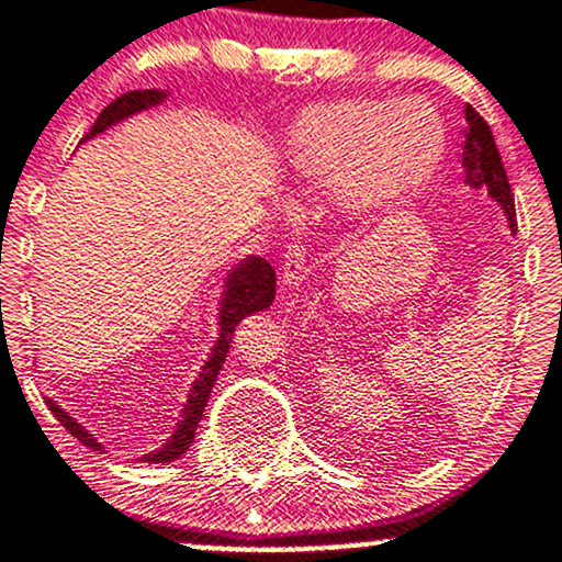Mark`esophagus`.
I'll use <instances>...</instances> for the list:
<instances>
[{"instance_id":"obj_1","label":"esophagus","mask_w":562,"mask_h":562,"mask_svg":"<svg viewBox=\"0 0 562 562\" xmlns=\"http://www.w3.org/2000/svg\"><path fill=\"white\" fill-rule=\"evenodd\" d=\"M305 249L300 247V244H292L289 247V252L283 255V266H281V283L286 289L292 286H300L302 281H305Z\"/></svg>"}]
</instances>
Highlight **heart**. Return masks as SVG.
Masks as SVG:
<instances>
[{
	"mask_svg": "<svg viewBox=\"0 0 562 562\" xmlns=\"http://www.w3.org/2000/svg\"><path fill=\"white\" fill-rule=\"evenodd\" d=\"M447 157V123L428 99L349 97L296 117L281 160L305 187H336L349 221L373 217L420 194Z\"/></svg>",
	"mask_w": 562,
	"mask_h": 562,
	"instance_id": "1",
	"label": "heart"
}]
</instances>
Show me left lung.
Returning <instances> with one entry per match:
<instances>
[{"label": "left lung", "mask_w": 562, "mask_h": 562, "mask_svg": "<svg viewBox=\"0 0 562 562\" xmlns=\"http://www.w3.org/2000/svg\"><path fill=\"white\" fill-rule=\"evenodd\" d=\"M465 147H463V168L465 183L471 189H484L492 202L503 210L507 217V228L516 234V200H513L510 181H507L503 157H499L497 144H494L492 128L484 117L479 115L471 104H465Z\"/></svg>", "instance_id": "8db88e82"}]
</instances>
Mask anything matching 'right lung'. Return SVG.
Masks as SVG:
<instances>
[{
  "instance_id": "right-lung-1",
  "label": "right lung",
  "mask_w": 562,
  "mask_h": 562,
  "mask_svg": "<svg viewBox=\"0 0 562 562\" xmlns=\"http://www.w3.org/2000/svg\"><path fill=\"white\" fill-rule=\"evenodd\" d=\"M168 97H170L168 91L162 89H144V91L138 89V91H128V94L117 97L115 102L108 104V108L99 112L97 123L91 125V131L83 136V142L104 134V131L115 128V125H121L123 121H128V117L138 115V112L160 108V104L168 102ZM273 300H276V270L270 268V262H266L257 255H247L241 257L239 262L231 266L226 279H223L221 300H217V336L213 347H210L207 360L202 362L200 373H196V379L191 381L187 400H183L181 413H178L173 434H170L157 450L138 454L134 460H138V463H149V465H162V463H173V460L189 452L191 441H194L196 426H200L204 415V407H207L210 392H213L217 381V373H221L223 362L228 358L231 339H234L236 326H239L247 315L268 310L273 305ZM46 405H49V411L55 413L59 424L68 428L81 445H86L94 452H108V447L97 439V434H91L83 424H78V420L72 418L63 405H57L52 397H46Z\"/></svg>"
}]
</instances>
